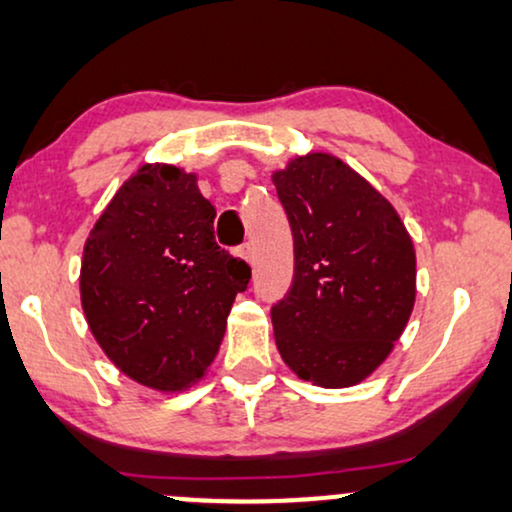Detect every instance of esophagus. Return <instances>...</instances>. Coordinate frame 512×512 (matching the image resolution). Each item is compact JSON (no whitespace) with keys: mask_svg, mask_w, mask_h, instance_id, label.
I'll return each instance as SVG.
<instances>
[{"mask_svg":"<svg viewBox=\"0 0 512 512\" xmlns=\"http://www.w3.org/2000/svg\"><path fill=\"white\" fill-rule=\"evenodd\" d=\"M238 255H241L243 260L250 262V264H252V260H255V252H252V245L250 243H243L241 248H238Z\"/></svg>","mask_w":512,"mask_h":512,"instance_id":"obj_1","label":"esophagus"}]
</instances>
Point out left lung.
I'll return each mask as SVG.
<instances>
[{"instance_id": "obj_1", "label": "left lung", "mask_w": 512, "mask_h": 512, "mask_svg": "<svg viewBox=\"0 0 512 512\" xmlns=\"http://www.w3.org/2000/svg\"><path fill=\"white\" fill-rule=\"evenodd\" d=\"M295 274L271 307L281 357L302 380L349 387L404 333L416 302V252L397 210L352 167L309 153L274 172Z\"/></svg>"}]
</instances>
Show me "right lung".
Returning <instances> with one entry per match:
<instances>
[{
  "label": "right lung",
  "instance_id": "right-lung-1",
  "mask_svg": "<svg viewBox=\"0 0 512 512\" xmlns=\"http://www.w3.org/2000/svg\"><path fill=\"white\" fill-rule=\"evenodd\" d=\"M196 174L144 165L84 243L80 295L96 342L137 383L177 392L203 378L250 267L215 241Z\"/></svg>",
  "mask_w": 512,
  "mask_h": 512
}]
</instances>
